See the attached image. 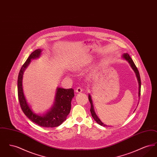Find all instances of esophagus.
<instances>
[{
    "label": "esophagus",
    "mask_w": 157,
    "mask_h": 157,
    "mask_svg": "<svg viewBox=\"0 0 157 157\" xmlns=\"http://www.w3.org/2000/svg\"><path fill=\"white\" fill-rule=\"evenodd\" d=\"M82 92V89L81 88H80V87H78V88H77L76 90H75V92L76 93H78V94H79V93H81V92Z\"/></svg>",
    "instance_id": "esophagus-1"
}]
</instances>
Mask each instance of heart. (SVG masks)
<instances>
[{
    "label": "heart",
    "mask_w": 157,
    "mask_h": 157,
    "mask_svg": "<svg viewBox=\"0 0 157 157\" xmlns=\"http://www.w3.org/2000/svg\"><path fill=\"white\" fill-rule=\"evenodd\" d=\"M89 63V60H85L83 61H82L81 63H80V64L76 67V69H79L81 67H84L85 66H86Z\"/></svg>",
    "instance_id": "b5f03b06"
}]
</instances>
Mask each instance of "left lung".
I'll return each mask as SVG.
<instances>
[{"label": "left lung", "instance_id": "left-lung-1", "mask_svg": "<svg viewBox=\"0 0 157 157\" xmlns=\"http://www.w3.org/2000/svg\"><path fill=\"white\" fill-rule=\"evenodd\" d=\"M122 58L124 59L125 60H126L127 62L129 63L131 67H132V69L134 70V71L136 74V76L137 78V79H138V84H139V92H138V96L139 97H140V95H141V78H140V73H139V71L137 69L136 67L135 66V65L134 62H133L132 59H131V58L130 57V56L129 55L128 53H124V55H122ZM88 99H89V101H90V111L91 113V115H92V117H93V118L94 119V120L97 122L98 124H99L101 126H104V127H107L108 125H105L104 123L102 122V121L100 120V119L98 117L96 113L94 111V106H93V104H92V99H91V96L90 95V94H89L88 95Z\"/></svg>", "mask_w": 157, "mask_h": 157}]
</instances>
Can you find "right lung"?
Wrapping results in <instances>:
<instances>
[{"mask_svg":"<svg viewBox=\"0 0 157 157\" xmlns=\"http://www.w3.org/2000/svg\"><path fill=\"white\" fill-rule=\"evenodd\" d=\"M41 52L42 50L38 49L32 53L19 71L17 79L18 99L23 112L29 120L40 127L53 128L59 126L67 120V115L71 111V101L74 97V90L72 88H57L54 103L49 111L43 114H37L32 110L24 95L23 75L25 70L30 63L31 59L39 58Z\"/></svg>","mask_w":157,"mask_h":157,"instance_id":"1","label":"right lung"}]
</instances>
